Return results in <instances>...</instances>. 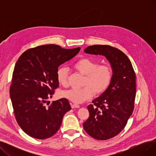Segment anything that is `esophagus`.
Listing matches in <instances>:
<instances>
[{
	"instance_id": "obj_1",
	"label": "esophagus",
	"mask_w": 156,
	"mask_h": 156,
	"mask_svg": "<svg viewBox=\"0 0 156 156\" xmlns=\"http://www.w3.org/2000/svg\"><path fill=\"white\" fill-rule=\"evenodd\" d=\"M71 108L73 109H74V108H80V105L78 104H71Z\"/></svg>"
}]
</instances>
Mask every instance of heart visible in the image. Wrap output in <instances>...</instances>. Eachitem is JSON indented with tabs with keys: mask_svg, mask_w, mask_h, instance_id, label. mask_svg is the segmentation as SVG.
<instances>
[{
	"mask_svg": "<svg viewBox=\"0 0 156 156\" xmlns=\"http://www.w3.org/2000/svg\"><path fill=\"white\" fill-rule=\"evenodd\" d=\"M73 68L85 75L83 88H72L62 92L61 96L73 102L82 103L90 99L94 92L104 93L109 87L112 78V71L108 65H99L97 62L87 57L80 59L73 64ZM58 83L66 87L68 83V69L60 67L56 73Z\"/></svg>",
	"mask_w": 156,
	"mask_h": 156,
	"instance_id": "1",
	"label": "heart"
}]
</instances>
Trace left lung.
Wrapping results in <instances>:
<instances>
[{"label": "left lung", "instance_id": "obj_1", "mask_svg": "<svg viewBox=\"0 0 156 156\" xmlns=\"http://www.w3.org/2000/svg\"><path fill=\"white\" fill-rule=\"evenodd\" d=\"M84 52L102 55L111 64L112 78L108 88L87 108L90 116L83 124L85 132L97 140H105L119 134L134 109L136 75L132 64L118 48L107 45L87 47Z\"/></svg>", "mask_w": 156, "mask_h": 156}]
</instances>
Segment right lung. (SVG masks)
<instances>
[{
	"label": "right lung",
	"mask_w": 156,
	"mask_h": 156,
	"mask_svg": "<svg viewBox=\"0 0 156 156\" xmlns=\"http://www.w3.org/2000/svg\"><path fill=\"white\" fill-rule=\"evenodd\" d=\"M80 47L66 49L48 44L24 52L16 62L10 97L18 124L29 136L45 139L61 127L65 113L71 110L67 99L50 104L59 87L56 73L59 66L75 57Z\"/></svg>",
	"instance_id": "add662e5"
}]
</instances>
